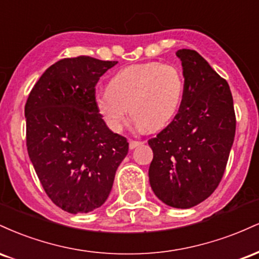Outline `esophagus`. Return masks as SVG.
I'll use <instances>...</instances> for the list:
<instances>
[{
    "label": "esophagus",
    "instance_id": "obj_1",
    "mask_svg": "<svg viewBox=\"0 0 259 259\" xmlns=\"http://www.w3.org/2000/svg\"><path fill=\"white\" fill-rule=\"evenodd\" d=\"M140 145H142L141 141H134V140H130V141H129V147H130V150H134V148L139 147Z\"/></svg>",
    "mask_w": 259,
    "mask_h": 259
}]
</instances>
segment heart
I'll list each match as a JSON object with an SVG mask.
<instances>
[{
	"label": "heart",
	"mask_w": 259,
	"mask_h": 259,
	"mask_svg": "<svg viewBox=\"0 0 259 259\" xmlns=\"http://www.w3.org/2000/svg\"><path fill=\"white\" fill-rule=\"evenodd\" d=\"M184 97V76L175 65L159 62L124 68L109 80L108 89L95 95V106L106 125L119 133L127 113L136 125L148 130L165 126Z\"/></svg>",
	"instance_id": "b5f03b06"
}]
</instances>
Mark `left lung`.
<instances>
[{
	"instance_id": "obj_1",
	"label": "left lung",
	"mask_w": 259,
	"mask_h": 259,
	"mask_svg": "<svg viewBox=\"0 0 259 259\" xmlns=\"http://www.w3.org/2000/svg\"><path fill=\"white\" fill-rule=\"evenodd\" d=\"M184 97L179 112L148 140V178L154 195L174 208H191L214 192L224 175L236 129L227 80L194 50H179Z\"/></svg>"
}]
</instances>
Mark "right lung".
Here are the masks:
<instances>
[{"label": "right lung", "mask_w": 259, "mask_h": 259, "mask_svg": "<svg viewBox=\"0 0 259 259\" xmlns=\"http://www.w3.org/2000/svg\"><path fill=\"white\" fill-rule=\"evenodd\" d=\"M118 62L79 56L47 68L25 103L26 147L45 192L68 213L105 203L129 142L108 129L95 86Z\"/></svg>", "instance_id": "right-lung-1"}]
</instances>
